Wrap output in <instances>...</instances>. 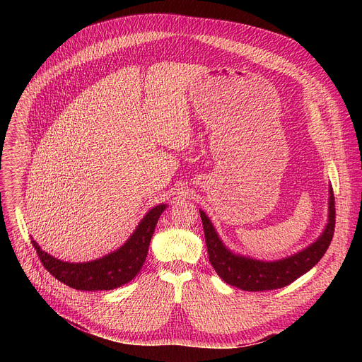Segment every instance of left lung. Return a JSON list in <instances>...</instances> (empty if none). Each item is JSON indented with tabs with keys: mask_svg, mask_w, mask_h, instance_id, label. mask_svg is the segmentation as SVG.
Returning <instances> with one entry per match:
<instances>
[{
	"mask_svg": "<svg viewBox=\"0 0 362 362\" xmlns=\"http://www.w3.org/2000/svg\"><path fill=\"white\" fill-rule=\"evenodd\" d=\"M330 213L326 230L307 250H303L292 257L283 258L279 261H258L232 254L218 239L214 227L205 216L199 211L208 258L214 267L216 273L226 281L242 291L258 292V291H273L288 286L302 274L310 272L314 265L326 254L329 245L333 239L334 224H336V208L334 195L330 187Z\"/></svg>",
	"mask_w": 362,
	"mask_h": 362,
	"instance_id": "8db88e82",
	"label": "left lung"
}]
</instances>
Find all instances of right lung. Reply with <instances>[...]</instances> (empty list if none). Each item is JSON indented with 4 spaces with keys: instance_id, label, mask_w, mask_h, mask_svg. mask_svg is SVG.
I'll list each match as a JSON object with an SVG mask.
<instances>
[{
    "instance_id": "add662e5",
    "label": "right lung",
    "mask_w": 362,
    "mask_h": 362,
    "mask_svg": "<svg viewBox=\"0 0 362 362\" xmlns=\"http://www.w3.org/2000/svg\"><path fill=\"white\" fill-rule=\"evenodd\" d=\"M165 205L154 206L138 229L116 252L89 262H64L44 252L32 240L37 258L57 280L78 291H110L123 286L135 277L146 259L149 242Z\"/></svg>"
}]
</instances>
